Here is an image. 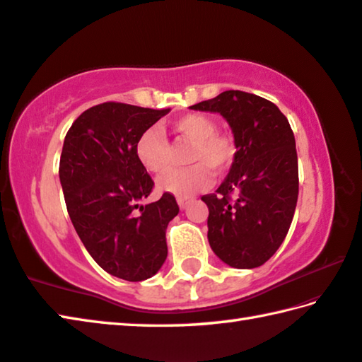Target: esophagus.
<instances>
[{"instance_id": "1", "label": "esophagus", "mask_w": 362, "mask_h": 362, "mask_svg": "<svg viewBox=\"0 0 362 362\" xmlns=\"http://www.w3.org/2000/svg\"><path fill=\"white\" fill-rule=\"evenodd\" d=\"M192 202H193V199H188V198H177V204H179V207H180L182 210L187 209Z\"/></svg>"}]
</instances>
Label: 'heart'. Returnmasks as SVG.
Masks as SVG:
<instances>
[{
  "mask_svg": "<svg viewBox=\"0 0 362 362\" xmlns=\"http://www.w3.org/2000/svg\"><path fill=\"white\" fill-rule=\"evenodd\" d=\"M170 128L180 139L192 142L187 161L193 164L161 175L158 187L179 198H188L210 185V169L223 173L231 166L235 147L228 136L216 133L215 122L204 114H187L175 118ZM136 156L148 173H164L169 166V146L161 131L156 128L144 131L136 142Z\"/></svg>",
  "mask_w": 362,
  "mask_h": 362,
  "instance_id": "1",
  "label": "heart"
}]
</instances>
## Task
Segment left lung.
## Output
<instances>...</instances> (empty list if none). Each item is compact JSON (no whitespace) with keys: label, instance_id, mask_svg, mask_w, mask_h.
<instances>
[{"label":"left lung","instance_id":"obj_1","mask_svg":"<svg viewBox=\"0 0 362 362\" xmlns=\"http://www.w3.org/2000/svg\"><path fill=\"white\" fill-rule=\"evenodd\" d=\"M189 109L220 114L238 150L215 194L202 196L209 207L210 248L235 269L264 264L286 238L299 194L298 153L288 118L274 103L239 90Z\"/></svg>","mask_w":362,"mask_h":362}]
</instances>
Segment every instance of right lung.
Here are the masks:
<instances>
[{
    "label": "right lung",
    "mask_w": 362,
    "mask_h": 362,
    "mask_svg": "<svg viewBox=\"0 0 362 362\" xmlns=\"http://www.w3.org/2000/svg\"><path fill=\"white\" fill-rule=\"evenodd\" d=\"M169 110L103 103L78 115L64 137L60 183L69 218L98 266L128 281L160 271L166 228L179 214L169 193L142 206L153 180L136 156L139 136Z\"/></svg>",
    "instance_id": "obj_1"
}]
</instances>
